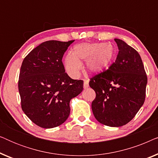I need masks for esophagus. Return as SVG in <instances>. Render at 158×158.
I'll list each match as a JSON object with an SVG mask.
<instances>
[{
  "instance_id": "obj_1",
  "label": "esophagus",
  "mask_w": 158,
  "mask_h": 158,
  "mask_svg": "<svg viewBox=\"0 0 158 158\" xmlns=\"http://www.w3.org/2000/svg\"><path fill=\"white\" fill-rule=\"evenodd\" d=\"M88 86H89V81L88 80H84V83H83V87L84 88H87Z\"/></svg>"
}]
</instances>
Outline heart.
Segmentation results:
<instances>
[{
	"mask_svg": "<svg viewBox=\"0 0 158 158\" xmlns=\"http://www.w3.org/2000/svg\"><path fill=\"white\" fill-rule=\"evenodd\" d=\"M114 49L109 43H81L75 45L73 53H68L64 60L66 72L73 77L79 75L82 61H86L85 68L89 73L102 72L114 58Z\"/></svg>",
	"mask_w": 158,
	"mask_h": 158,
	"instance_id": "heart-1",
	"label": "heart"
}]
</instances>
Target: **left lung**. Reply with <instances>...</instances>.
Wrapping results in <instances>:
<instances>
[{
	"label": "left lung",
	"instance_id": "left-lung-1",
	"mask_svg": "<svg viewBox=\"0 0 158 158\" xmlns=\"http://www.w3.org/2000/svg\"><path fill=\"white\" fill-rule=\"evenodd\" d=\"M118 53L107 70L90 78L96 92L91 108L97 121L109 127L127 124L145 100L148 77L139 53L124 41L114 39Z\"/></svg>",
	"mask_w": 158,
	"mask_h": 158
}]
</instances>
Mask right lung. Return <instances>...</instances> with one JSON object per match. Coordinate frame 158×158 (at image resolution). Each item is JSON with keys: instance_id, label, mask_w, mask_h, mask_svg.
Returning a JSON list of instances; mask_svg holds the SVG:
<instances>
[{"instance_id": "obj_1", "label": "right lung", "mask_w": 158, "mask_h": 158, "mask_svg": "<svg viewBox=\"0 0 158 158\" xmlns=\"http://www.w3.org/2000/svg\"><path fill=\"white\" fill-rule=\"evenodd\" d=\"M73 42L47 41L23 60L19 78L21 109L42 128L63 124L70 115V100L83 89V81L70 78L62 62Z\"/></svg>"}]
</instances>
